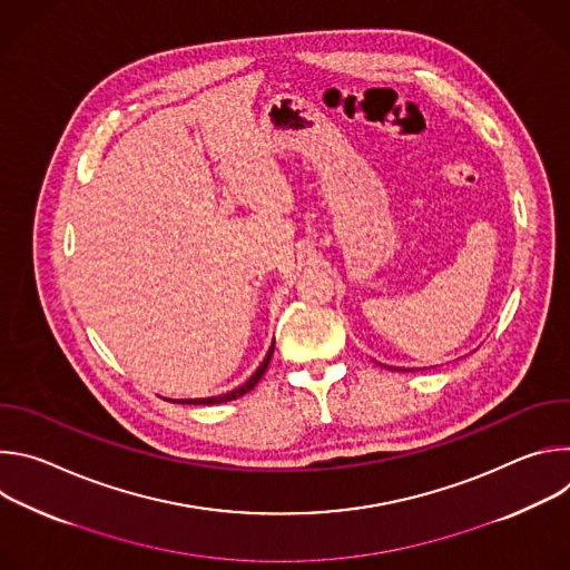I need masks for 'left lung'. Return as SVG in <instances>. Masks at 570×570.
Here are the masks:
<instances>
[{
  "label": "left lung",
  "mask_w": 570,
  "mask_h": 570,
  "mask_svg": "<svg viewBox=\"0 0 570 570\" xmlns=\"http://www.w3.org/2000/svg\"><path fill=\"white\" fill-rule=\"evenodd\" d=\"M396 370H399V367H396Z\"/></svg>",
  "instance_id": "left-lung-1"
}]
</instances>
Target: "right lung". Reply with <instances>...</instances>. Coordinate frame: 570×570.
<instances>
[{
  "label": "right lung",
  "instance_id": "right-lung-1",
  "mask_svg": "<svg viewBox=\"0 0 570 570\" xmlns=\"http://www.w3.org/2000/svg\"><path fill=\"white\" fill-rule=\"evenodd\" d=\"M273 352H275V341H273V345H271V350H268V354H266V358L262 361V365L257 367V372L243 383V385H238L236 390H232V392H225V394H218V396H207V399H180V403H189V405H212V403H223V401H232V399H238V396H243L246 392H250L259 381H262V376H264V372L268 370V365H271V358H273Z\"/></svg>",
  "mask_w": 570,
  "mask_h": 570
}]
</instances>
